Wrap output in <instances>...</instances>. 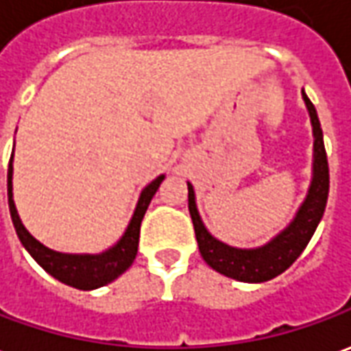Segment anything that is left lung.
<instances>
[{
  "label": "left lung",
  "mask_w": 351,
  "mask_h": 351,
  "mask_svg": "<svg viewBox=\"0 0 351 351\" xmlns=\"http://www.w3.org/2000/svg\"><path fill=\"white\" fill-rule=\"evenodd\" d=\"M302 99L306 102L313 127L312 184H310L306 199L296 210L293 222L283 232H279L271 241L262 247H256V249H237V247H230V245L218 241L203 224L197 207H195L193 186L188 182V209H190L201 256L210 268L217 269L218 274H222L226 278L245 281V283H262V281L278 278L279 274H283L302 254L306 245L312 239L315 228L319 224L323 213H325L327 195H329L327 152H325V144H323V131H321L317 112L304 90Z\"/></svg>",
  "instance_id": "left-lung-1"
}]
</instances>
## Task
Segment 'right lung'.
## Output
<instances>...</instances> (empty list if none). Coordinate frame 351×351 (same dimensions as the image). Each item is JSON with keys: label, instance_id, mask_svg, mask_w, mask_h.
<instances>
[{"label": "right lung", "instance_id": "right-lung-1", "mask_svg": "<svg viewBox=\"0 0 351 351\" xmlns=\"http://www.w3.org/2000/svg\"><path fill=\"white\" fill-rule=\"evenodd\" d=\"M165 175H159L156 180H152L144 190H142L134 215L129 222V226L121 235V239L114 247H110L108 251L100 254H66V252H56L49 249L43 243H39L38 239L24 228L21 217L16 213L13 201V156L9 161L7 169V195H9V210L13 218L14 230L24 245V249L34 256V261L38 262L41 268L53 278L58 279L60 283L82 289V291H93L108 283H112L117 279L125 269L133 264L136 251H138V237H141V222L146 209L150 205L152 197L158 192L159 184L163 182Z\"/></svg>", "mask_w": 351, "mask_h": 351}]
</instances>
